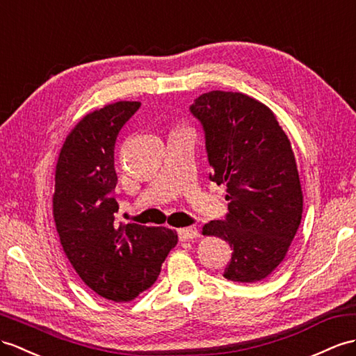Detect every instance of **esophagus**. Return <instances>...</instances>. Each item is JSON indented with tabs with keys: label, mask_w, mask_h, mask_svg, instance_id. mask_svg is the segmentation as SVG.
Masks as SVG:
<instances>
[{
	"label": "esophagus",
	"mask_w": 356,
	"mask_h": 356,
	"mask_svg": "<svg viewBox=\"0 0 356 356\" xmlns=\"http://www.w3.org/2000/svg\"><path fill=\"white\" fill-rule=\"evenodd\" d=\"M199 236V232L195 227H188V228H181L178 229V237L179 240H193Z\"/></svg>",
	"instance_id": "esophagus-1"
}]
</instances>
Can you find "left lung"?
<instances>
[{
  "label": "left lung",
  "instance_id": "1",
  "mask_svg": "<svg viewBox=\"0 0 356 356\" xmlns=\"http://www.w3.org/2000/svg\"><path fill=\"white\" fill-rule=\"evenodd\" d=\"M201 122L210 179L227 186L223 220L204 236L228 241L223 276L234 282L267 278L287 255L302 219L303 196L289 137L272 110L237 92L213 90L190 106Z\"/></svg>",
  "mask_w": 356,
  "mask_h": 356
}]
</instances>
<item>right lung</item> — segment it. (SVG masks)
Listing matches in <instances>:
<instances>
[{
    "label": "right lung",
    "instance_id": "1",
    "mask_svg": "<svg viewBox=\"0 0 356 356\" xmlns=\"http://www.w3.org/2000/svg\"><path fill=\"white\" fill-rule=\"evenodd\" d=\"M140 102L119 101L84 116L66 137L53 197L60 243L78 276L101 298L128 302L148 290L178 236L116 222L115 145Z\"/></svg>",
    "mask_w": 356,
    "mask_h": 356
}]
</instances>
